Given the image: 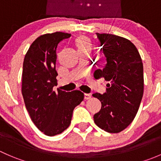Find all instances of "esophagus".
Returning <instances> with one entry per match:
<instances>
[{"instance_id":"34e87169","label":"esophagus","mask_w":161,"mask_h":161,"mask_svg":"<svg viewBox=\"0 0 161 161\" xmlns=\"http://www.w3.org/2000/svg\"><path fill=\"white\" fill-rule=\"evenodd\" d=\"M91 98V94L90 93H85L84 94V99L85 100H89Z\"/></svg>"}]
</instances>
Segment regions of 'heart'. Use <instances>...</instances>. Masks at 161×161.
<instances>
[{
    "instance_id": "b5f03b06",
    "label": "heart",
    "mask_w": 161,
    "mask_h": 161,
    "mask_svg": "<svg viewBox=\"0 0 161 161\" xmlns=\"http://www.w3.org/2000/svg\"><path fill=\"white\" fill-rule=\"evenodd\" d=\"M76 46L79 51V50H90L91 43L86 37L80 36L76 40Z\"/></svg>"
}]
</instances>
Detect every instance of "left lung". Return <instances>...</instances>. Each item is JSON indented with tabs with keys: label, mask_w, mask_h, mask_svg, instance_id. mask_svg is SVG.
Listing matches in <instances>:
<instances>
[{
	"label": "left lung",
	"mask_w": 161,
	"mask_h": 161,
	"mask_svg": "<svg viewBox=\"0 0 161 161\" xmlns=\"http://www.w3.org/2000/svg\"><path fill=\"white\" fill-rule=\"evenodd\" d=\"M107 63L94 73L97 79L104 78L106 92H95L101 109L93 116L95 124L110 133L128 127L136 117L143 95V65L137 48L118 36L97 32Z\"/></svg>",
	"instance_id": "1"
}]
</instances>
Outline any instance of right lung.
Wrapping results in <instances>:
<instances>
[{"instance_id": "add662e5", "label": "right lung", "mask_w": 161, "mask_h": 161, "mask_svg": "<svg viewBox=\"0 0 161 161\" xmlns=\"http://www.w3.org/2000/svg\"><path fill=\"white\" fill-rule=\"evenodd\" d=\"M70 33L56 32L39 36L31 44L23 62L22 93L32 122L49 136L61 134L71 123L73 110L84 93L79 90L53 91L57 86V48Z\"/></svg>"}]
</instances>
